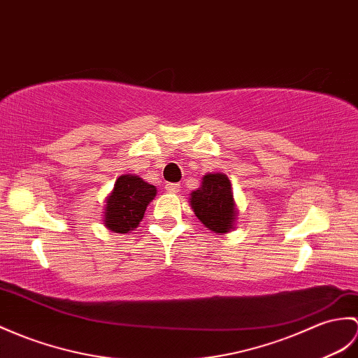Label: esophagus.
<instances>
[{
	"mask_svg": "<svg viewBox=\"0 0 358 358\" xmlns=\"http://www.w3.org/2000/svg\"><path fill=\"white\" fill-rule=\"evenodd\" d=\"M166 192L168 194H178L180 192V185H177V182H168V185L164 186Z\"/></svg>",
	"mask_w": 358,
	"mask_h": 358,
	"instance_id": "obj_1",
	"label": "esophagus"
}]
</instances>
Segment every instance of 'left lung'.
Segmentation results:
<instances>
[{"mask_svg":"<svg viewBox=\"0 0 358 358\" xmlns=\"http://www.w3.org/2000/svg\"><path fill=\"white\" fill-rule=\"evenodd\" d=\"M195 217L217 235H226L235 229L238 207L234 187L226 173H206L199 186L189 198Z\"/></svg>","mask_w":358,"mask_h":358,"instance_id":"1","label":"left lung"}]
</instances>
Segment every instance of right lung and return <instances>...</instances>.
<instances>
[{
  "label": "right lung",
  "instance_id": "right-lung-1",
  "mask_svg": "<svg viewBox=\"0 0 358 358\" xmlns=\"http://www.w3.org/2000/svg\"><path fill=\"white\" fill-rule=\"evenodd\" d=\"M157 195V187L138 176L124 173L115 180L114 189L106 196L103 224L114 234H129L143 220L146 207Z\"/></svg>",
  "mask_w": 358,
  "mask_h": 358
}]
</instances>
